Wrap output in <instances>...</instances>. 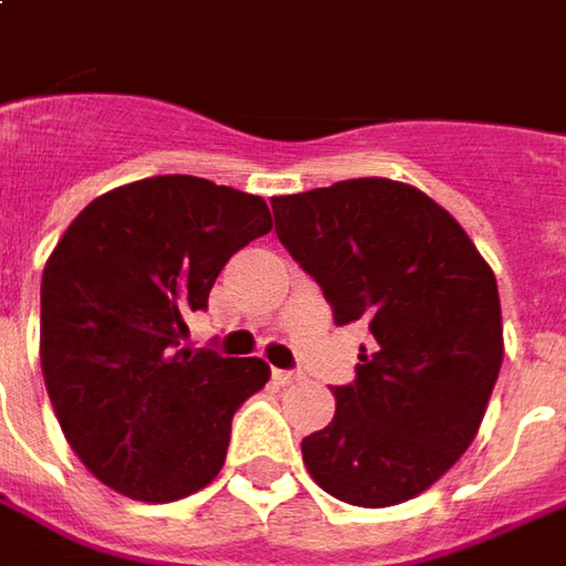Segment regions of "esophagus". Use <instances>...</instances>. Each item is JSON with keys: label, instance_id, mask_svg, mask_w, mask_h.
<instances>
[{"label": "esophagus", "instance_id": "esophagus-1", "mask_svg": "<svg viewBox=\"0 0 566 566\" xmlns=\"http://www.w3.org/2000/svg\"><path fill=\"white\" fill-rule=\"evenodd\" d=\"M272 378H275V384H294V380H300V371H284V368H275V371H272Z\"/></svg>", "mask_w": 566, "mask_h": 566}]
</instances>
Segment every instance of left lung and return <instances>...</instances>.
<instances>
[{"mask_svg": "<svg viewBox=\"0 0 566 566\" xmlns=\"http://www.w3.org/2000/svg\"><path fill=\"white\" fill-rule=\"evenodd\" d=\"M275 234L322 284L334 322H363L356 380L334 387L332 424L310 433L315 483L359 509L430 490L471 446L505 356L490 263L421 188L347 179L272 198Z\"/></svg>", "mask_w": 566, "mask_h": 566, "instance_id": "left-lung-1", "label": "left lung"}]
</instances>
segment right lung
Here are the masks:
<instances>
[{"label": "right lung", "mask_w": 566, "mask_h": 566, "mask_svg": "<svg viewBox=\"0 0 566 566\" xmlns=\"http://www.w3.org/2000/svg\"><path fill=\"white\" fill-rule=\"evenodd\" d=\"M269 229L260 195L151 176L98 195L57 238L42 269V378L64 440L114 493L176 502L219 474L269 365L186 347V318Z\"/></svg>", "instance_id": "right-lung-1"}]
</instances>
